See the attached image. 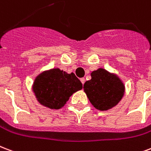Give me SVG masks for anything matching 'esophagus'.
<instances>
[{"label":"esophagus","instance_id":"34e87169","mask_svg":"<svg viewBox=\"0 0 151 151\" xmlns=\"http://www.w3.org/2000/svg\"><path fill=\"white\" fill-rule=\"evenodd\" d=\"M81 83H82L84 85V83H85V81H86V79H85V78H81Z\"/></svg>","mask_w":151,"mask_h":151}]
</instances>
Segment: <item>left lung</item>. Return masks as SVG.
<instances>
[{
  "instance_id": "obj_1",
  "label": "left lung",
  "mask_w": 151,
  "mask_h": 151,
  "mask_svg": "<svg viewBox=\"0 0 151 151\" xmlns=\"http://www.w3.org/2000/svg\"><path fill=\"white\" fill-rule=\"evenodd\" d=\"M83 88L93 106L100 111L116 106L125 93L121 79L103 68L91 73V79L86 81Z\"/></svg>"
}]
</instances>
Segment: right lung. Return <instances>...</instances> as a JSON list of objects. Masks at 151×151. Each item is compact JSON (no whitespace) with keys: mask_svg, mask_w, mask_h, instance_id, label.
Segmentation results:
<instances>
[{"mask_svg":"<svg viewBox=\"0 0 151 151\" xmlns=\"http://www.w3.org/2000/svg\"><path fill=\"white\" fill-rule=\"evenodd\" d=\"M82 84L73 73H68L58 68L40 73L35 78L32 91L38 102L50 109H60Z\"/></svg>","mask_w":151,"mask_h":151,"instance_id":"obj_1","label":"right lung"}]
</instances>
